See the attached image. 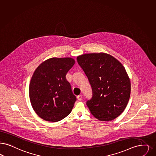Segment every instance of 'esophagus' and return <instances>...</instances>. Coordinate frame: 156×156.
<instances>
[{
	"mask_svg": "<svg viewBox=\"0 0 156 156\" xmlns=\"http://www.w3.org/2000/svg\"><path fill=\"white\" fill-rule=\"evenodd\" d=\"M77 99L78 100H81L82 99V94H80L78 96H77Z\"/></svg>",
	"mask_w": 156,
	"mask_h": 156,
	"instance_id": "esophagus-1",
	"label": "esophagus"
}]
</instances>
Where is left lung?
Returning a JSON list of instances; mask_svg holds the SVG:
<instances>
[{"label": "left lung", "mask_w": 156, "mask_h": 156, "mask_svg": "<svg viewBox=\"0 0 156 156\" xmlns=\"http://www.w3.org/2000/svg\"><path fill=\"white\" fill-rule=\"evenodd\" d=\"M76 60L92 87V97L87 101L91 114L103 121L119 117L131 94V82L124 66L112 56L103 53L83 55Z\"/></svg>", "instance_id": "left-lung-1"}]
</instances>
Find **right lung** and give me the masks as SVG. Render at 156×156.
Returning a JSON list of instances; mask_svg holds the SVG:
<instances>
[{
	"instance_id": "1",
	"label": "right lung",
	"mask_w": 156,
	"mask_h": 156,
	"mask_svg": "<svg viewBox=\"0 0 156 156\" xmlns=\"http://www.w3.org/2000/svg\"><path fill=\"white\" fill-rule=\"evenodd\" d=\"M71 58H51L41 64L32 76L29 94L32 106L44 120L66 117L76 100L66 75L75 64Z\"/></svg>"
}]
</instances>
